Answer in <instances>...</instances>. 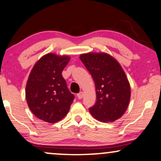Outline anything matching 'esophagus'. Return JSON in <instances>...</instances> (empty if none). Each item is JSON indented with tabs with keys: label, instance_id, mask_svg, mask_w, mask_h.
Masks as SVG:
<instances>
[{
	"label": "esophagus",
	"instance_id": "esophagus-1",
	"mask_svg": "<svg viewBox=\"0 0 161 161\" xmlns=\"http://www.w3.org/2000/svg\"><path fill=\"white\" fill-rule=\"evenodd\" d=\"M77 96L78 99H82L83 96H84V93H83V92H80L79 93L77 94Z\"/></svg>",
	"mask_w": 161,
	"mask_h": 161
}]
</instances>
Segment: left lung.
Instances as JSON below:
<instances>
[{"mask_svg":"<svg viewBox=\"0 0 161 161\" xmlns=\"http://www.w3.org/2000/svg\"><path fill=\"white\" fill-rule=\"evenodd\" d=\"M80 59L95 82L96 102L90 112L104 123L118 120L130 99V83L121 66L107 53L82 54Z\"/></svg>","mask_w":161,"mask_h":161,"instance_id":"obj_1","label":"left lung"}]
</instances>
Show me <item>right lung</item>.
Returning a JSON list of instances; mask_svg holds the SVG:
<instances>
[{
    "instance_id": "obj_1",
    "label": "right lung",
    "mask_w": 161,
    "mask_h": 161,
    "mask_svg": "<svg viewBox=\"0 0 161 161\" xmlns=\"http://www.w3.org/2000/svg\"><path fill=\"white\" fill-rule=\"evenodd\" d=\"M69 56L49 53L41 57L32 69L26 84L28 107L37 118L56 123L69 112L75 96L68 89L62 72Z\"/></svg>"
}]
</instances>
